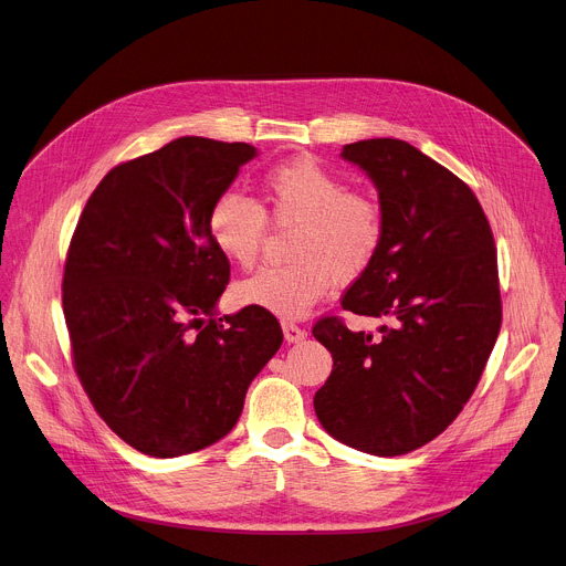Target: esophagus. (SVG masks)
I'll use <instances>...</instances> for the list:
<instances>
[{"instance_id":"34e87169","label":"esophagus","mask_w":566,"mask_h":566,"mask_svg":"<svg viewBox=\"0 0 566 566\" xmlns=\"http://www.w3.org/2000/svg\"><path fill=\"white\" fill-rule=\"evenodd\" d=\"M282 332H284L286 343H300L306 336V332L300 329L295 323H282Z\"/></svg>"}]
</instances>
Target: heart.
I'll use <instances>...</instances> for the list:
<instances>
[{"label": "heart", "mask_w": 566, "mask_h": 566, "mask_svg": "<svg viewBox=\"0 0 566 566\" xmlns=\"http://www.w3.org/2000/svg\"><path fill=\"white\" fill-rule=\"evenodd\" d=\"M295 226L293 262L266 266L234 286L243 306L300 318L327 295L332 284L361 277L384 243L381 202L345 182L312 158L269 169L262 178V205L239 193L221 196L210 212V237L217 250L241 269H250L269 234Z\"/></svg>", "instance_id": "heart-1"}]
</instances>
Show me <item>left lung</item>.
Listing matches in <instances>:
<instances>
[{
    "mask_svg": "<svg viewBox=\"0 0 566 566\" xmlns=\"http://www.w3.org/2000/svg\"><path fill=\"white\" fill-rule=\"evenodd\" d=\"M379 191L386 234L340 304L386 321L349 332L314 325L334 358L314 408L325 431L373 455H401L440 436L472 397L501 329L496 248L474 191L401 139L343 146Z\"/></svg>",
    "mask_w": 566,
    "mask_h": 566,
    "instance_id": "left-lung-1",
    "label": "left lung"
}]
</instances>
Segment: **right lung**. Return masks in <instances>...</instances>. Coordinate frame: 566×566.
Wrapping results in <instances>:
<instances>
[{
    "label": "right lung",
    "instance_id": "right-lung-1",
    "mask_svg": "<svg viewBox=\"0 0 566 566\" xmlns=\"http://www.w3.org/2000/svg\"><path fill=\"white\" fill-rule=\"evenodd\" d=\"M254 156L243 142L178 137L111 169L72 234L63 312L74 370L101 420L146 455L228 436L282 345L271 312L214 314L230 262L210 212Z\"/></svg>",
    "mask_w": 566,
    "mask_h": 566
}]
</instances>
